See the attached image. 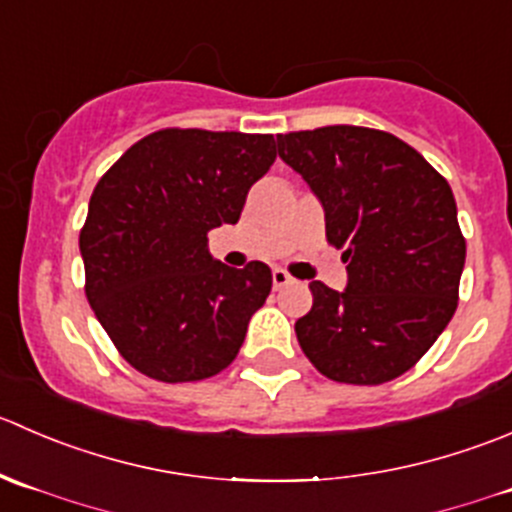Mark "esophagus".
I'll use <instances>...</instances> for the list:
<instances>
[{"mask_svg":"<svg viewBox=\"0 0 512 512\" xmlns=\"http://www.w3.org/2000/svg\"><path fill=\"white\" fill-rule=\"evenodd\" d=\"M271 278H273V288H283V286H288V283H293V278L288 276L286 271H283V268H273V273H271Z\"/></svg>","mask_w":512,"mask_h":512,"instance_id":"esophagus-1","label":"esophagus"}]
</instances>
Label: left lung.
<instances>
[{
    "label": "left lung",
    "mask_w": 512,
    "mask_h": 512,
    "mask_svg": "<svg viewBox=\"0 0 512 512\" xmlns=\"http://www.w3.org/2000/svg\"><path fill=\"white\" fill-rule=\"evenodd\" d=\"M276 144L348 263L343 291L311 283L313 306L296 321L303 353L338 383L403 376L458 306L465 239L448 181L406 141L366 126L293 131Z\"/></svg>",
    "instance_id": "left-lung-1"
}]
</instances>
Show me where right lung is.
Segmentation results:
<instances>
[{"label":"right lung","mask_w":512,"mask_h":512,"mask_svg":"<svg viewBox=\"0 0 512 512\" xmlns=\"http://www.w3.org/2000/svg\"><path fill=\"white\" fill-rule=\"evenodd\" d=\"M276 161L271 134L164 129L96 184L79 234L86 298L121 356L164 383L204 381L239 353L271 293V268L209 254Z\"/></svg>","instance_id":"right-lung-1"}]
</instances>
